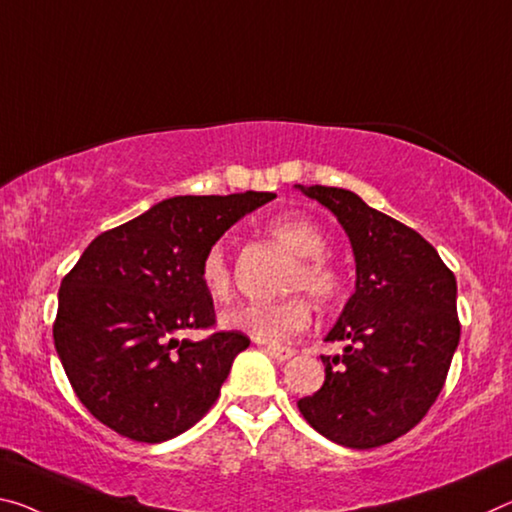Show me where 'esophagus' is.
<instances>
[{
    "instance_id": "obj_1",
    "label": "esophagus",
    "mask_w": 512,
    "mask_h": 512,
    "mask_svg": "<svg viewBox=\"0 0 512 512\" xmlns=\"http://www.w3.org/2000/svg\"><path fill=\"white\" fill-rule=\"evenodd\" d=\"M264 351L269 353L271 358L278 360V362H287V360H291L296 355L294 348H280V346H266Z\"/></svg>"
}]
</instances>
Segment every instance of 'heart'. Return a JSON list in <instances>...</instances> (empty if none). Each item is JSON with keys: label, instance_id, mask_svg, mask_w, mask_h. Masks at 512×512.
<instances>
[{"label": "heart", "instance_id": "1", "mask_svg": "<svg viewBox=\"0 0 512 512\" xmlns=\"http://www.w3.org/2000/svg\"><path fill=\"white\" fill-rule=\"evenodd\" d=\"M269 237L296 257L285 291H305L314 303H332L342 291V273L326 255L328 239L310 218L282 216L269 225ZM200 285L214 303L232 298L234 282L225 248L216 243L202 255ZM312 310L305 298L291 296L280 303H246L223 314V326L239 330L259 344H282L310 326Z\"/></svg>", "mask_w": 512, "mask_h": 512}]
</instances>
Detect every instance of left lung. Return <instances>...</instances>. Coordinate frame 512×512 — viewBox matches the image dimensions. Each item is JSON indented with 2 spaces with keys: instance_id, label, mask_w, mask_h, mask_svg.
Masks as SVG:
<instances>
[{
  "instance_id": "obj_1",
  "label": "left lung",
  "mask_w": 512,
  "mask_h": 512,
  "mask_svg": "<svg viewBox=\"0 0 512 512\" xmlns=\"http://www.w3.org/2000/svg\"><path fill=\"white\" fill-rule=\"evenodd\" d=\"M351 239L355 294L326 342V383L298 401L314 431L348 449H373L415 428L440 396L460 342L456 275L419 232L337 186H300Z\"/></svg>"
}]
</instances>
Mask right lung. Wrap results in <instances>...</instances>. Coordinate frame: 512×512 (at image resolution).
Listing matches in <instances>:
<instances>
[{
	"label": "right lung",
	"mask_w": 512,
	"mask_h": 512,
	"mask_svg": "<svg viewBox=\"0 0 512 512\" xmlns=\"http://www.w3.org/2000/svg\"><path fill=\"white\" fill-rule=\"evenodd\" d=\"M275 193L177 196L95 237L61 280L54 346L77 399L134 442H166L205 417L234 358L237 330L216 326L200 262L225 230Z\"/></svg>",
	"instance_id": "right-lung-1"
}]
</instances>
